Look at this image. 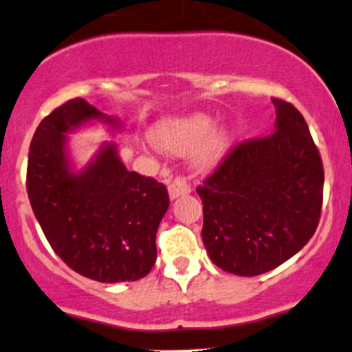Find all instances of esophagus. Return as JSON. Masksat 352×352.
Instances as JSON below:
<instances>
[{"label": "esophagus", "mask_w": 352, "mask_h": 352, "mask_svg": "<svg viewBox=\"0 0 352 352\" xmlns=\"http://www.w3.org/2000/svg\"><path fill=\"white\" fill-rule=\"evenodd\" d=\"M190 191H191L190 185L186 184L184 177H177V179H173L170 184H168V197H170V199L184 197V195H188Z\"/></svg>", "instance_id": "obj_1"}]
</instances>
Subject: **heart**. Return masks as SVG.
Wrapping results in <instances>:
<instances>
[{"label": "heart", "mask_w": 352, "mask_h": 352, "mask_svg": "<svg viewBox=\"0 0 352 352\" xmlns=\"http://www.w3.org/2000/svg\"><path fill=\"white\" fill-rule=\"evenodd\" d=\"M151 138L172 154H185L193 148L191 162L198 170L214 168L226 157L232 141L229 130L216 128V120L203 112L161 118L154 123Z\"/></svg>", "instance_id": "heart-1"}]
</instances>
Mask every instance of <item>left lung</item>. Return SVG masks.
<instances>
[{
	"label": "left lung",
	"instance_id": "obj_1",
	"mask_svg": "<svg viewBox=\"0 0 352 352\" xmlns=\"http://www.w3.org/2000/svg\"><path fill=\"white\" fill-rule=\"evenodd\" d=\"M274 133L240 143L198 186L201 237L212 263L258 276L312 239L323 199V166L304 117L273 99Z\"/></svg>",
	"mask_w": 352,
	"mask_h": 352
}]
</instances>
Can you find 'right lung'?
Listing matches in <instances>:
<instances>
[{"mask_svg": "<svg viewBox=\"0 0 352 352\" xmlns=\"http://www.w3.org/2000/svg\"><path fill=\"white\" fill-rule=\"evenodd\" d=\"M100 122L123 128L117 117L84 99L68 100L40 122L29 148L30 206L53 250L71 270L99 283L144 278L157 258L155 232L168 209L167 188L130 172L117 143L105 141L76 168L69 133Z\"/></svg>", "mask_w": 352, "mask_h": 352, "instance_id": "obj_1", "label": "right lung"}]
</instances>
